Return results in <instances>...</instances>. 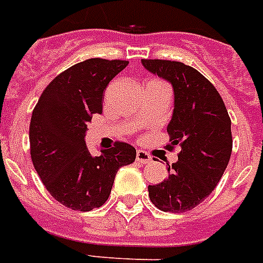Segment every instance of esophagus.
<instances>
[{
	"mask_svg": "<svg viewBox=\"0 0 263 263\" xmlns=\"http://www.w3.org/2000/svg\"><path fill=\"white\" fill-rule=\"evenodd\" d=\"M136 161L140 162V163H149V162L153 161V158H151V155H149L147 151L139 149V151L136 153Z\"/></svg>",
	"mask_w": 263,
	"mask_h": 263,
	"instance_id": "obj_1",
	"label": "esophagus"
}]
</instances>
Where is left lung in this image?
Returning <instances> with one entry per match:
<instances>
[{"label":"left lung","mask_w":263,"mask_h":263,"mask_svg":"<svg viewBox=\"0 0 263 263\" xmlns=\"http://www.w3.org/2000/svg\"><path fill=\"white\" fill-rule=\"evenodd\" d=\"M147 70L171 83L175 109L167 124L171 144L180 145L169 176L148 185L149 199L163 212L195 208L220 180L232 155V122L222 97L197 69L176 61L141 59Z\"/></svg>","instance_id":"obj_1"}]
</instances>
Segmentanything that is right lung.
<instances>
[{"label":"right lung","mask_w":263,"mask_h":263,"mask_svg":"<svg viewBox=\"0 0 263 263\" xmlns=\"http://www.w3.org/2000/svg\"><path fill=\"white\" fill-rule=\"evenodd\" d=\"M127 61L91 58L59 73L33 109L30 155L45 189L73 211L100 208L108 199L118 169L133 163L136 148L116 141L92 157L84 141L87 123L102 112L106 86Z\"/></svg>","instance_id":"right-lung-1"}]
</instances>
